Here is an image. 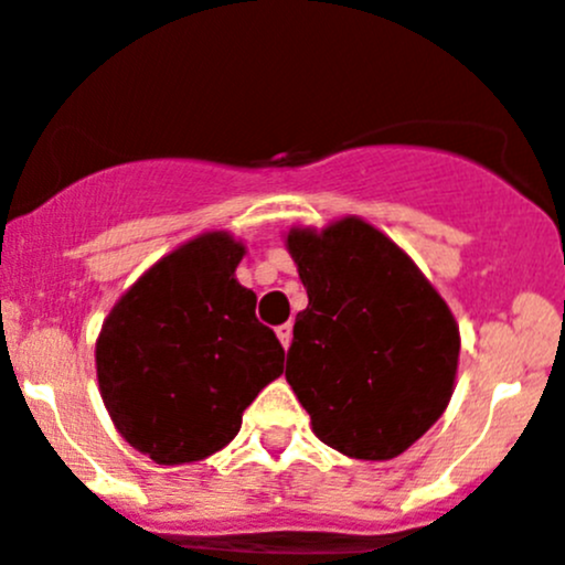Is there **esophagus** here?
I'll return each mask as SVG.
<instances>
[{
	"instance_id": "1",
	"label": "esophagus",
	"mask_w": 565,
	"mask_h": 565,
	"mask_svg": "<svg viewBox=\"0 0 565 565\" xmlns=\"http://www.w3.org/2000/svg\"><path fill=\"white\" fill-rule=\"evenodd\" d=\"M276 337H278V342L284 344V350H287L289 344H292V326H289V322H284V326H278V328H276Z\"/></svg>"
}]
</instances>
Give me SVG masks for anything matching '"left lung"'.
Listing matches in <instances>:
<instances>
[{
	"mask_svg": "<svg viewBox=\"0 0 565 565\" xmlns=\"http://www.w3.org/2000/svg\"><path fill=\"white\" fill-rule=\"evenodd\" d=\"M309 306L287 381L322 445L388 461L434 428L452 397L461 333L447 300L394 239L348 215L284 237Z\"/></svg>",
	"mask_w": 565,
	"mask_h": 565,
	"instance_id": "8db88e82",
	"label": "left lung"
}]
</instances>
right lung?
<instances>
[{
  "instance_id": "1",
  "label": "right lung",
  "mask_w": 565,
  "mask_h": 565,
  "mask_svg": "<svg viewBox=\"0 0 565 565\" xmlns=\"http://www.w3.org/2000/svg\"><path fill=\"white\" fill-rule=\"evenodd\" d=\"M245 245L204 232L162 256L109 309L96 377L115 430L162 467L204 461L284 372V348L237 281Z\"/></svg>"
}]
</instances>
